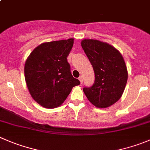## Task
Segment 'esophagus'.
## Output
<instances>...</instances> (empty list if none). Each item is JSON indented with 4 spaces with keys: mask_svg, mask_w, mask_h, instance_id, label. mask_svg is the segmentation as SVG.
<instances>
[{
    "mask_svg": "<svg viewBox=\"0 0 150 150\" xmlns=\"http://www.w3.org/2000/svg\"><path fill=\"white\" fill-rule=\"evenodd\" d=\"M79 81H80V82H81V83H82L83 81V77L82 76H80L79 77Z\"/></svg>",
    "mask_w": 150,
    "mask_h": 150,
    "instance_id": "34e87169",
    "label": "esophagus"
}]
</instances>
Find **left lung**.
<instances>
[{"label": "left lung", "mask_w": 150, "mask_h": 150, "mask_svg": "<svg viewBox=\"0 0 150 150\" xmlns=\"http://www.w3.org/2000/svg\"><path fill=\"white\" fill-rule=\"evenodd\" d=\"M81 46L95 75L94 84L83 88L84 94L96 107H109L120 100L127 83L124 59L115 47L99 40H83Z\"/></svg>", "instance_id": "left-lung-1"}]
</instances>
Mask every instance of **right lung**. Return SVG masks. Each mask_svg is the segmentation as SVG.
<instances>
[{"label": "right lung", "instance_id": "obj_1", "mask_svg": "<svg viewBox=\"0 0 150 150\" xmlns=\"http://www.w3.org/2000/svg\"><path fill=\"white\" fill-rule=\"evenodd\" d=\"M74 39L45 42L36 47L25 64V79L33 100L47 108L59 107L79 80L72 76L67 56Z\"/></svg>", "mask_w": 150, "mask_h": 150}]
</instances>
